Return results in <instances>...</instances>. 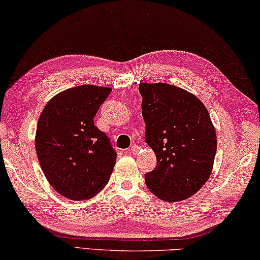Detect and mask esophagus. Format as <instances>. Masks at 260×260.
I'll use <instances>...</instances> for the list:
<instances>
[{"label":"esophagus","mask_w":260,"mask_h":260,"mask_svg":"<svg viewBox=\"0 0 260 260\" xmlns=\"http://www.w3.org/2000/svg\"><path fill=\"white\" fill-rule=\"evenodd\" d=\"M131 153H134V154H136V153H138V150H139V146L138 145H136V144H134V145H131V147H130V149H129Z\"/></svg>","instance_id":"esophagus-1"}]
</instances>
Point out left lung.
Returning <instances> with one entry per match:
<instances>
[{"instance_id":"1","label":"left lung","mask_w":260,"mask_h":260,"mask_svg":"<svg viewBox=\"0 0 260 260\" xmlns=\"http://www.w3.org/2000/svg\"><path fill=\"white\" fill-rule=\"evenodd\" d=\"M139 92L145 140L157 159L146 185L168 203L187 199L213 170L217 141L208 111L191 92L163 82H140Z\"/></svg>"}]
</instances>
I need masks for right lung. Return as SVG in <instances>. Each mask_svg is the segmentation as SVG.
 Instances as JSON below:
<instances>
[{"label":"right lung","mask_w":260,"mask_h":260,"mask_svg":"<svg viewBox=\"0 0 260 260\" xmlns=\"http://www.w3.org/2000/svg\"><path fill=\"white\" fill-rule=\"evenodd\" d=\"M111 88L84 85L47 103L36 129V153L52 187L71 200L94 197L109 182L116 160L110 138L94 117Z\"/></svg>","instance_id":"obj_1"}]
</instances>
